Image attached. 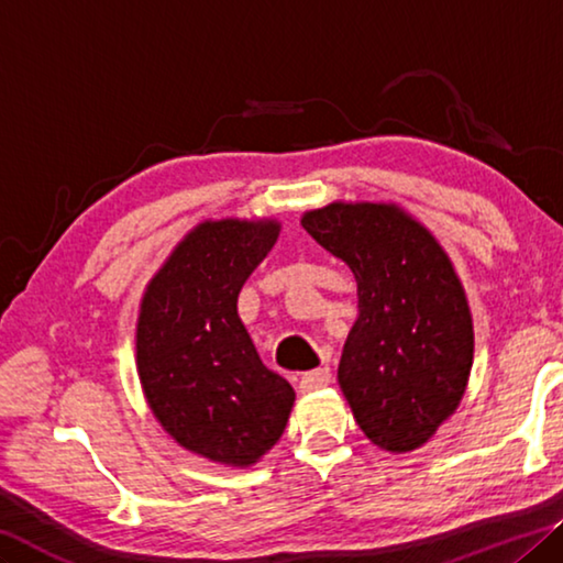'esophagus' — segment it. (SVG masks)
Here are the masks:
<instances>
[{
  "label": "esophagus",
  "mask_w": 563,
  "mask_h": 563,
  "mask_svg": "<svg viewBox=\"0 0 563 563\" xmlns=\"http://www.w3.org/2000/svg\"><path fill=\"white\" fill-rule=\"evenodd\" d=\"M330 383V371L328 368H316V371H308L300 376V390L302 394H310V390H318V388H325Z\"/></svg>",
  "instance_id": "obj_1"
}]
</instances>
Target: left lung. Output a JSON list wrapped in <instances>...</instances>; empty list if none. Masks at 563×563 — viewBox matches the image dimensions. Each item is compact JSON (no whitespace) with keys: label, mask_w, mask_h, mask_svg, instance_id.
Wrapping results in <instances>:
<instances>
[{"label":"left lung","mask_w":563,"mask_h":563,"mask_svg":"<svg viewBox=\"0 0 563 563\" xmlns=\"http://www.w3.org/2000/svg\"><path fill=\"white\" fill-rule=\"evenodd\" d=\"M302 228L358 283L338 383L383 451L423 445L459 408L474 363V320L456 271L421 222L386 202H330Z\"/></svg>","instance_id":"obj_1"}]
</instances>
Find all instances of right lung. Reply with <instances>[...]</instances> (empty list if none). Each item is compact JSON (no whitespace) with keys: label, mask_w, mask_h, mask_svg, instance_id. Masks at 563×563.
<instances>
[{"label":"right lung","mask_w":563,"mask_h":563,"mask_svg":"<svg viewBox=\"0 0 563 563\" xmlns=\"http://www.w3.org/2000/svg\"><path fill=\"white\" fill-rule=\"evenodd\" d=\"M280 233L275 220H205L142 296L137 373L159 426L225 466H253L285 431L296 390L265 368L238 296Z\"/></svg>","instance_id":"add662e5"}]
</instances>
